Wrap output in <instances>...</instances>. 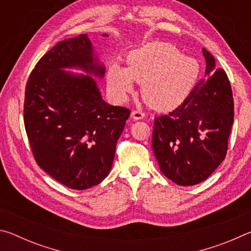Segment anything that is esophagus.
Segmentation results:
<instances>
[{"mask_svg": "<svg viewBox=\"0 0 251 251\" xmlns=\"http://www.w3.org/2000/svg\"><path fill=\"white\" fill-rule=\"evenodd\" d=\"M130 116H131V118H133V120L138 121V120H143V118L145 117L146 115H145V113H144L143 110H141V109H134L133 112H131Z\"/></svg>", "mask_w": 251, "mask_h": 251, "instance_id": "esophagus-1", "label": "esophagus"}]
</instances>
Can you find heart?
Segmentation results:
<instances>
[{
    "label": "heart",
    "instance_id": "1",
    "mask_svg": "<svg viewBox=\"0 0 251 251\" xmlns=\"http://www.w3.org/2000/svg\"><path fill=\"white\" fill-rule=\"evenodd\" d=\"M127 67L110 66L108 86L115 99L123 100L133 91V80L143 84V97L152 107L175 108L192 91L198 76V64L180 56L175 46L152 42L133 50L126 59Z\"/></svg>",
    "mask_w": 251,
    "mask_h": 251
}]
</instances>
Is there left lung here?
Here are the masks:
<instances>
[{
  "label": "left lung",
  "instance_id": "obj_1",
  "mask_svg": "<svg viewBox=\"0 0 251 251\" xmlns=\"http://www.w3.org/2000/svg\"><path fill=\"white\" fill-rule=\"evenodd\" d=\"M206 77L184 103L167 115L156 116L151 146L161 173L179 186L207 179L227 155L233 123L231 85L215 58L202 49Z\"/></svg>",
  "mask_w": 251,
  "mask_h": 251
}]
</instances>
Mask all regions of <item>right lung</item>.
Wrapping results in <instances>:
<instances>
[{"label":"right lung","mask_w":251,"mask_h":251,"mask_svg":"<svg viewBox=\"0 0 251 251\" xmlns=\"http://www.w3.org/2000/svg\"><path fill=\"white\" fill-rule=\"evenodd\" d=\"M65 67L105 74L86 34L58 42L28 76L24 125L37 165L69 188L84 190L107 177L130 110L108 105L92 76Z\"/></svg>","instance_id":"right-lung-1"}]
</instances>
